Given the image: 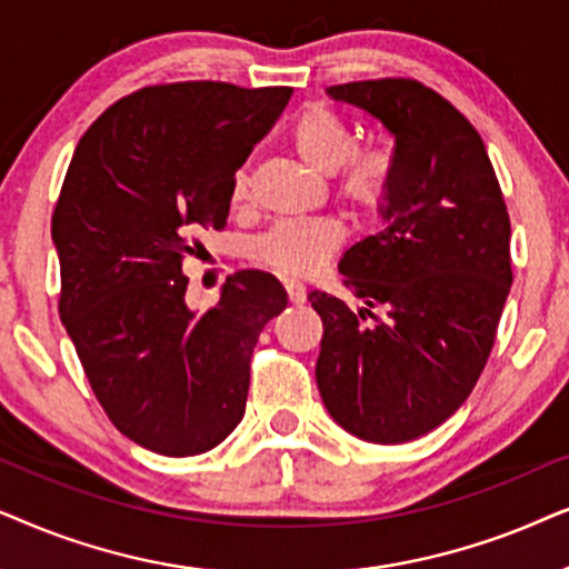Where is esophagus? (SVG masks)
I'll list each match as a JSON object with an SVG mask.
<instances>
[{
  "mask_svg": "<svg viewBox=\"0 0 569 569\" xmlns=\"http://www.w3.org/2000/svg\"><path fill=\"white\" fill-rule=\"evenodd\" d=\"M283 286H286V293H289L291 305H305V301H307V289L299 283V280H283Z\"/></svg>",
  "mask_w": 569,
  "mask_h": 569,
  "instance_id": "esophagus-1",
  "label": "esophagus"
}]
</instances>
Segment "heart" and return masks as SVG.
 <instances>
[{"label": "heart", "instance_id": "heart-1", "mask_svg": "<svg viewBox=\"0 0 569 569\" xmlns=\"http://www.w3.org/2000/svg\"><path fill=\"white\" fill-rule=\"evenodd\" d=\"M291 148L317 177L338 171V197L356 210H375L388 200L392 187V158L388 150H353L351 130L336 111L312 106L291 130ZM247 171L233 177V200L247 194ZM340 229L330 221H289L272 226L252 241V254L283 276H309L332 254Z\"/></svg>", "mask_w": 569, "mask_h": 569}]
</instances>
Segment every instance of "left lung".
Instances as JSON below:
<instances>
[{"label":"left lung","instance_id":"8db88e82","mask_svg":"<svg viewBox=\"0 0 569 569\" xmlns=\"http://www.w3.org/2000/svg\"><path fill=\"white\" fill-rule=\"evenodd\" d=\"M325 93L375 117L396 150L380 229L338 264L363 307L309 293L325 328L317 388L353 437L411 442L448 421L483 372L512 286L510 216L479 132L435 90L363 80Z\"/></svg>","mask_w":569,"mask_h":569}]
</instances>
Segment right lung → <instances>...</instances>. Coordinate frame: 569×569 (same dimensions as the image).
I'll use <instances>...</instances> for the list:
<instances>
[{
  "label": "right lung",
  "instance_id": "add662e5",
  "mask_svg": "<svg viewBox=\"0 0 569 569\" xmlns=\"http://www.w3.org/2000/svg\"><path fill=\"white\" fill-rule=\"evenodd\" d=\"M291 93L142 88L90 124L67 169L51 218L59 315L113 427L158 456H200L237 429L257 338L289 305L270 272L241 270L194 312L181 257L194 231L223 229L233 173Z\"/></svg>",
  "mask_w": 569,
  "mask_h": 569
}]
</instances>
